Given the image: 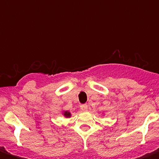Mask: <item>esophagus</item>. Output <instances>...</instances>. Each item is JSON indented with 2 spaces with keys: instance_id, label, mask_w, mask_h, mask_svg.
Returning <instances> with one entry per match:
<instances>
[{
  "instance_id": "34e87169",
  "label": "esophagus",
  "mask_w": 159,
  "mask_h": 159,
  "mask_svg": "<svg viewBox=\"0 0 159 159\" xmlns=\"http://www.w3.org/2000/svg\"><path fill=\"white\" fill-rule=\"evenodd\" d=\"M80 109L82 112H86V111L88 110V105H87V104H81Z\"/></svg>"
}]
</instances>
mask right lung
Here are the masks:
<instances>
[{"mask_svg": "<svg viewBox=\"0 0 159 159\" xmlns=\"http://www.w3.org/2000/svg\"><path fill=\"white\" fill-rule=\"evenodd\" d=\"M63 114H64V116H66V117H68V116H70V112H65L64 113H63Z\"/></svg>", "mask_w": 159, "mask_h": 159, "instance_id": "add662e5", "label": "right lung"}]
</instances>
